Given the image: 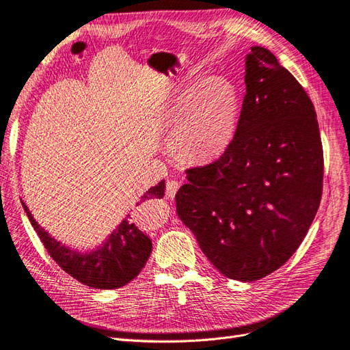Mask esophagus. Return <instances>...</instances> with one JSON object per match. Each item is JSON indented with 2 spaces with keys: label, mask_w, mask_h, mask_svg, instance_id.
<instances>
[{
  "label": "esophagus",
  "mask_w": 350,
  "mask_h": 350,
  "mask_svg": "<svg viewBox=\"0 0 350 350\" xmlns=\"http://www.w3.org/2000/svg\"><path fill=\"white\" fill-rule=\"evenodd\" d=\"M178 187H180V183L177 182V180H170V182H167V185H165V196L168 199H173L176 196Z\"/></svg>",
  "instance_id": "34e87169"
}]
</instances>
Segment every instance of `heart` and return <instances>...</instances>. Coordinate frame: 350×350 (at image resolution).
I'll list each match as a JSON object with an SVG mask.
<instances>
[{
	"label": "heart",
	"mask_w": 350,
	"mask_h": 350,
	"mask_svg": "<svg viewBox=\"0 0 350 350\" xmlns=\"http://www.w3.org/2000/svg\"><path fill=\"white\" fill-rule=\"evenodd\" d=\"M170 120L177 125L174 147L180 157L211 160L228 148L237 133V90L224 77H211L174 103Z\"/></svg>",
	"instance_id": "1"
}]
</instances>
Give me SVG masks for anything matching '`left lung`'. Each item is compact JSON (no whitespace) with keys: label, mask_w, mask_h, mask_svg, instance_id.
<instances>
[{"label":"left lung","mask_w":350,"mask_h":350,"mask_svg":"<svg viewBox=\"0 0 350 350\" xmlns=\"http://www.w3.org/2000/svg\"><path fill=\"white\" fill-rule=\"evenodd\" d=\"M234 139L217 160L186 170L177 215L219 273L256 281L286 264L317 213L323 147L313 102L268 49L245 57Z\"/></svg>","instance_id":"8db88e82"}]
</instances>
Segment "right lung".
<instances>
[{"label":"right lung","mask_w":350,"mask_h":350,"mask_svg":"<svg viewBox=\"0 0 350 350\" xmlns=\"http://www.w3.org/2000/svg\"><path fill=\"white\" fill-rule=\"evenodd\" d=\"M164 189V180H161L159 185L150 187L137 204L147 199L163 198ZM21 204L50 256L70 277L92 288L113 290L124 287L141 273L152 251L151 239L135 226L129 215L98 248L82 252L66 247L51 237L36 222L23 200Z\"/></svg>","instance_id":"right-lung-1"}]
</instances>
